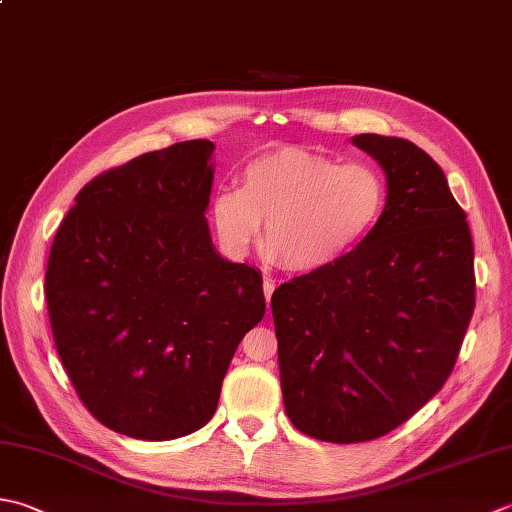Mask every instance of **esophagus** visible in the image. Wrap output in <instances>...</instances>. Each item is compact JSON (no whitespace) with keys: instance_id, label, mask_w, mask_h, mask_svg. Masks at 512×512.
I'll return each mask as SVG.
<instances>
[{"instance_id":"esophagus-1","label":"esophagus","mask_w":512,"mask_h":512,"mask_svg":"<svg viewBox=\"0 0 512 512\" xmlns=\"http://www.w3.org/2000/svg\"><path fill=\"white\" fill-rule=\"evenodd\" d=\"M273 290H275V284H273V279H264V297H266V304H268V310H270V297H273Z\"/></svg>"}]
</instances>
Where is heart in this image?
I'll return each mask as SVG.
<instances>
[{"label":"heart","mask_w":512,"mask_h":512,"mask_svg":"<svg viewBox=\"0 0 512 512\" xmlns=\"http://www.w3.org/2000/svg\"><path fill=\"white\" fill-rule=\"evenodd\" d=\"M386 202L382 175L286 146L244 166L242 188L217 190L210 224L228 255L244 257L264 226V253L286 273H317L373 230Z\"/></svg>","instance_id":"b5f03b06"}]
</instances>
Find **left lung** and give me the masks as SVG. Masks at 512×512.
Segmentation results:
<instances>
[{
  "label": "left lung",
  "mask_w": 512,
  "mask_h": 512,
  "mask_svg": "<svg viewBox=\"0 0 512 512\" xmlns=\"http://www.w3.org/2000/svg\"><path fill=\"white\" fill-rule=\"evenodd\" d=\"M353 144L386 173L382 215L357 248L270 299L286 415L333 444L382 437L433 399L475 308L473 239L444 170L408 139Z\"/></svg>",
  "instance_id": "obj_1"
}]
</instances>
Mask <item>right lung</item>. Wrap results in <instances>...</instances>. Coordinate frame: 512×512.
I'll use <instances>...</instances> for the list:
<instances>
[{
  "mask_svg": "<svg viewBox=\"0 0 512 512\" xmlns=\"http://www.w3.org/2000/svg\"><path fill=\"white\" fill-rule=\"evenodd\" d=\"M215 144L190 139L88 182L46 266L57 355L97 422L146 442L215 415L235 350L266 313L262 273L210 239Z\"/></svg>",
  "mask_w": 512,
  "mask_h": 512,
  "instance_id": "obj_1",
  "label": "right lung"
}]
</instances>
